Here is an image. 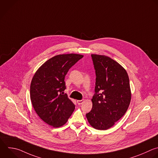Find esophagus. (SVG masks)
Wrapping results in <instances>:
<instances>
[{"mask_svg": "<svg viewBox=\"0 0 158 158\" xmlns=\"http://www.w3.org/2000/svg\"><path fill=\"white\" fill-rule=\"evenodd\" d=\"M84 100H77V103L78 105H81L84 103Z\"/></svg>", "mask_w": 158, "mask_h": 158, "instance_id": "esophagus-1", "label": "esophagus"}]
</instances>
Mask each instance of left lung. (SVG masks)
Instances as JSON below:
<instances>
[{
  "label": "left lung",
  "instance_id": "8db88e82",
  "mask_svg": "<svg viewBox=\"0 0 158 158\" xmlns=\"http://www.w3.org/2000/svg\"><path fill=\"white\" fill-rule=\"evenodd\" d=\"M96 79L92 108L86 114L90 125L106 130L114 126L126 113L131 98L126 70L117 61L105 55H91Z\"/></svg>",
  "mask_w": 158,
  "mask_h": 158
}]
</instances>
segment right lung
Segmentation results:
<instances>
[{"mask_svg":"<svg viewBox=\"0 0 158 158\" xmlns=\"http://www.w3.org/2000/svg\"><path fill=\"white\" fill-rule=\"evenodd\" d=\"M83 55L64 54L46 61L36 71L30 85V99L40 118L57 128L64 125L75 109V106L64 94V78L69 69Z\"/></svg>","mask_w":158,"mask_h":158,"instance_id":"1","label":"right lung"}]
</instances>
